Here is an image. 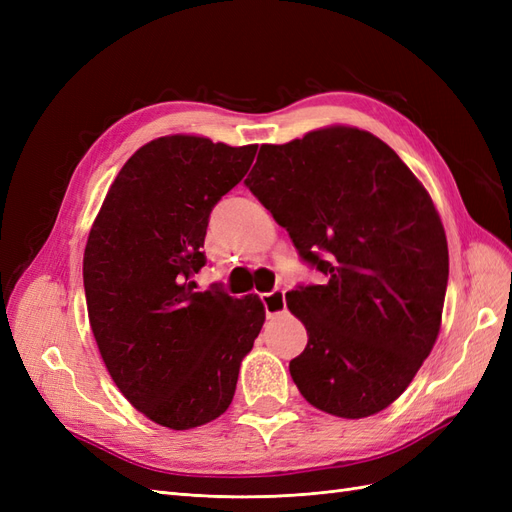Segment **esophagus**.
<instances>
[{
	"instance_id": "esophagus-1",
	"label": "esophagus",
	"mask_w": 512,
	"mask_h": 512,
	"mask_svg": "<svg viewBox=\"0 0 512 512\" xmlns=\"http://www.w3.org/2000/svg\"><path fill=\"white\" fill-rule=\"evenodd\" d=\"M260 299H262V305H265V312H267L269 318L286 312V299H284V290L282 288H275L273 292L262 294Z\"/></svg>"
}]
</instances>
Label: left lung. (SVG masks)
I'll use <instances>...</instances> for the list:
<instances>
[{
  "instance_id": "obj_1",
  "label": "left lung",
  "mask_w": 512,
  "mask_h": 512,
  "mask_svg": "<svg viewBox=\"0 0 512 512\" xmlns=\"http://www.w3.org/2000/svg\"><path fill=\"white\" fill-rule=\"evenodd\" d=\"M245 185L327 277L286 292L307 329L301 395L342 418L389 408L442 322L448 245L423 183L378 136L333 126L262 145Z\"/></svg>"
}]
</instances>
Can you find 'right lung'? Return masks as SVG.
<instances>
[{
	"label": "right lung",
	"instance_id": "add662e5",
	"mask_svg": "<svg viewBox=\"0 0 512 512\" xmlns=\"http://www.w3.org/2000/svg\"><path fill=\"white\" fill-rule=\"evenodd\" d=\"M258 145L162 136L123 164L91 226L83 284L108 374L153 423L192 429L224 414L265 307L256 294L198 292L209 215Z\"/></svg>",
	"mask_w": 512,
	"mask_h": 512
}]
</instances>
